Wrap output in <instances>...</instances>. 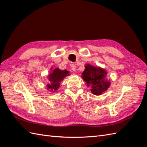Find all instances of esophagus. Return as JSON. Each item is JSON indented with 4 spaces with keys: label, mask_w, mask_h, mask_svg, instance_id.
Returning a JSON list of instances; mask_svg holds the SVG:
<instances>
[{
    "label": "esophagus",
    "mask_w": 147,
    "mask_h": 147,
    "mask_svg": "<svg viewBox=\"0 0 147 147\" xmlns=\"http://www.w3.org/2000/svg\"><path fill=\"white\" fill-rule=\"evenodd\" d=\"M71 69H72L73 71H75L76 70V65L75 64H72L71 65Z\"/></svg>",
    "instance_id": "esophagus-1"
}]
</instances>
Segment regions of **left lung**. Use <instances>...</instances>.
<instances>
[{"label": "left lung", "mask_w": 147, "mask_h": 147, "mask_svg": "<svg viewBox=\"0 0 147 147\" xmlns=\"http://www.w3.org/2000/svg\"><path fill=\"white\" fill-rule=\"evenodd\" d=\"M107 74L105 69L88 64L82 73V78L87 86L91 87L92 94L99 96L107 91L110 85Z\"/></svg>", "instance_id": "left-lung-1"}]
</instances>
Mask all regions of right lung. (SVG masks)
Returning a JSON list of instances; mask_svg holds the SVG:
<instances>
[{"instance_id":"add662e5","label":"right lung","mask_w":147,"mask_h":147,"mask_svg":"<svg viewBox=\"0 0 147 147\" xmlns=\"http://www.w3.org/2000/svg\"><path fill=\"white\" fill-rule=\"evenodd\" d=\"M69 75V72L67 70H61L57 68L55 69L48 75L50 83L47 84V89L51 91H56L60 86V82Z\"/></svg>"}]
</instances>
